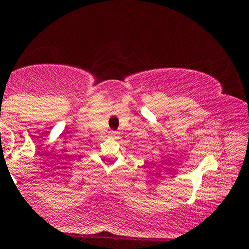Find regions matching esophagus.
<instances>
[{
  "label": "esophagus",
  "mask_w": 249,
  "mask_h": 249,
  "mask_svg": "<svg viewBox=\"0 0 249 249\" xmlns=\"http://www.w3.org/2000/svg\"><path fill=\"white\" fill-rule=\"evenodd\" d=\"M111 136H113V137H116V136H118V132H117V131H111Z\"/></svg>",
  "instance_id": "1"
}]
</instances>
